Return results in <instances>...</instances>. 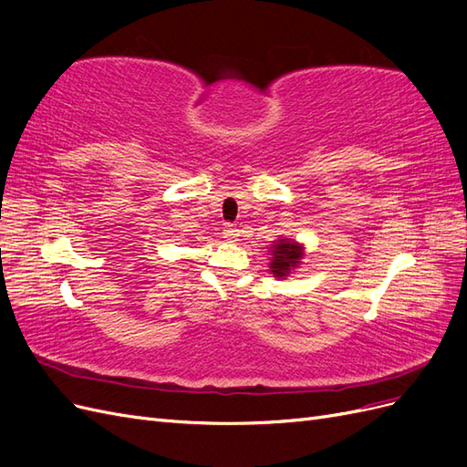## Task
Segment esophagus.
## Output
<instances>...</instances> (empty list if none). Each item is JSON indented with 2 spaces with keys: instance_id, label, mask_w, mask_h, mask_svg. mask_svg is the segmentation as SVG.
Wrapping results in <instances>:
<instances>
[{
  "instance_id": "esophagus-1",
  "label": "esophagus",
  "mask_w": 467,
  "mask_h": 467,
  "mask_svg": "<svg viewBox=\"0 0 467 467\" xmlns=\"http://www.w3.org/2000/svg\"><path fill=\"white\" fill-rule=\"evenodd\" d=\"M237 235H239V230H237L235 223H225L223 225V237L228 239V242H235Z\"/></svg>"
}]
</instances>
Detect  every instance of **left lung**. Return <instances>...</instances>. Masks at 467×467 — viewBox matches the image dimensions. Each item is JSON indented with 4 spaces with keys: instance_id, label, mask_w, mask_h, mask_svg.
I'll use <instances>...</instances> for the list:
<instances>
[{
    "instance_id": "1",
    "label": "left lung",
    "mask_w": 467,
    "mask_h": 467,
    "mask_svg": "<svg viewBox=\"0 0 467 467\" xmlns=\"http://www.w3.org/2000/svg\"><path fill=\"white\" fill-rule=\"evenodd\" d=\"M271 251V271L275 276H286L290 273V268H294L302 259V247L294 242H286V239H280Z\"/></svg>"
}]
</instances>
